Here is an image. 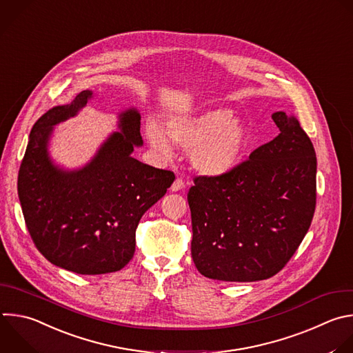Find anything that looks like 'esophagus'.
I'll list each match as a JSON object with an SVG mask.
<instances>
[{"label": "esophagus", "mask_w": 353, "mask_h": 353, "mask_svg": "<svg viewBox=\"0 0 353 353\" xmlns=\"http://www.w3.org/2000/svg\"><path fill=\"white\" fill-rule=\"evenodd\" d=\"M184 188V181L181 179H176L174 183L172 184V191H180Z\"/></svg>", "instance_id": "obj_1"}]
</instances>
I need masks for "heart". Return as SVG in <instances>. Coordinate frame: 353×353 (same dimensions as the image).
Wrapping results in <instances>:
<instances>
[{"mask_svg":"<svg viewBox=\"0 0 353 353\" xmlns=\"http://www.w3.org/2000/svg\"><path fill=\"white\" fill-rule=\"evenodd\" d=\"M172 141L188 151L195 170L217 176L236 166L251 145V130L234 117L228 108H213L196 114L173 116L168 121L166 132L157 123L147 126V139L154 150L168 158Z\"/></svg>","mask_w":353,"mask_h":353,"instance_id":"heart-1","label":"heart"}]
</instances>
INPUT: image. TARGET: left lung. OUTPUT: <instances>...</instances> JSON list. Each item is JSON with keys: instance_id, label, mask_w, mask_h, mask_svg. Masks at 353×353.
<instances>
[{"instance_id": "obj_1", "label": "left lung", "mask_w": 353, "mask_h": 353, "mask_svg": "<svg viewBox=\"0 0 353 353\" xmlns=\"http://www.w3.org/2000/svg\"><path fill=\"white\" fill-rule=\"evenodd\" d=\"M280 134L220 176L195 177L191 256L213 280L250 283L277 274L310 227L316 152L295 116L274 112Z\"/></svg>"}]
</instances>
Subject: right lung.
Wrapping results in <instances>:
<instances>
[{
    "mask_svg": "<svg viewBox=\"0 0 353 353\" xmlns=\"http://www.w3.org/2000/svg\"><path fill=\"white\" fill-rule=\"evenodd\" d=\"M84 90L68 105L44 113L34 123L19 169L18 195L36 248L52 265L77 274L123 269L136 251V228L143 214L174 181V173L132 157L143 145L136 108L119 114L112 133L83 168L54 165L48 141L54 126L87 105Z\"/></svg>",
    "mask_w": 353,
    "mask_h": 353,
    "instance_id": "add662e5",
    "label": "right lung"
}]
</instances>
